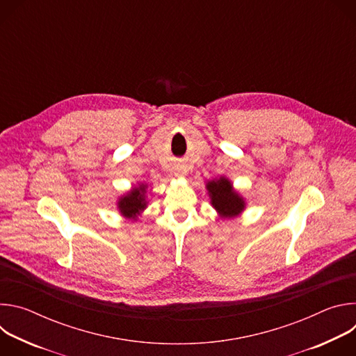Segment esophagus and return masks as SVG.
<instances>
[{
    "mask_svg": "<svg viewBox=\"0 0 356 356\" xmlns=\"http://www.w3.org/2000/svg\"><path fill=\"white\" fill-rule=\"evenodd\" d=\"M187 175V169H186V166H183V165H177V166H175V176H177V177H183V176H186Z\"/></svg>",
    "mask_w": 356,
    "mask_h": 356,
    "instance_id": "34e87169",
    "label": "esophagus"
}]
</instances>
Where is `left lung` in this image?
I'll list each match as a JSON object with an SVG mask.
<instances>
[{
  "label": "left lung",
  "instance_id": "1",
  "mask_svg": "<svg viewBox=\"0 0 356 356\" xmlns=\"http://www.w3.org/2000/svg\"><path fill=\"white\" fill-rule=\"evenodd\" d=\"M211 206L222 218H234L245 210V200L234 190L232 183L227 177L210 180L207 183Z\"/></svg>",
  "mask_w": 356,
  "mask_h": 356
}]
</instances>
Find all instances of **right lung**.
I'll use <instances>...</instances> for the list:
<instances>
[{"label":"right lung","mask_w":356,"mask_h":356,"mask_svg":"<svg viewBox=\"0 0 356 356\" xmlns=\"http://www.w3.org/2000/svg\"><path fill=\"white\" fill-rule=\"evenodd\" d=\"M145 193H146V184H139L138 187H134L129 193L120 197L117 206L120 213L125 218L136 220L138 216L146 209Z\"/></svg>","instance_id":"1"}]
</instances>
